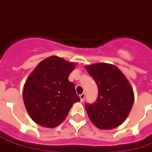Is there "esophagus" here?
<instances>
[{"mask_svg": "<svg viewBox=\"0 0 152 152\" xmlns=\"http://www.w3.org/2000/svg\"><path fill=\"white\" fill-rule=\"evenodd\" d=\"M80 101L83 102L84 101V99L86 98V93H82L81 94H80Z\"/></svg>", "mask_w": 152, "mask_h": 152, "instance_id": "1", "label": "esophagus"}]
</instances>
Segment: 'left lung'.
<instances>
[{"instance_id": "8db88e82", "label": "left lung", "mask_w": 152, "mask_h": 152, "mask_svg": "<svg viewBox=\"0 0 152 152\" xmlns=\"http://www.w3.org/2000/svg\"><path fill=\"white\" fill-rule=\"evenodd\" d=\"M95 80L99 94L92 104L86 103L90 121L101 129H112L121 125L134 104V91L127 78L117 66L96 63L86 66Z\"/></svg>"}]
</instances>
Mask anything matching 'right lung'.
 I'll use <instances>...</instances> for the list:
<instances>
[{"label": "right lung", "instance_id": "add662e5", "mask_svg": "<svg viewBox=\"0 0 152 152\" xmlns=\"http://www.w3.org/2000/svg\"><path fill=\"white\" fill-rule=\"evenodd\" d=\"M76 67L62 58L43 60L28 76L23 88V102L37 124L54 128L63 122L74 102L80 99L68 76Z\"/></svg>", "mask_w": 152, "mask_h": 152}]
</instances>
